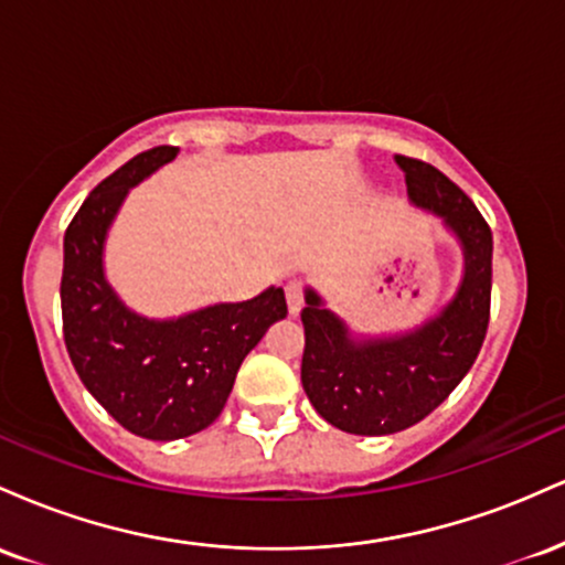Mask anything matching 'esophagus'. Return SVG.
Listing matches in <instances>:
<instances>
[{
	"label": "esophagus",
	"instance_id": "34e87169",
	"mask_svg": "<svg viewBox=\"0 0 565 565\" xmlns=\"http://www.w3.org/2000/svg\"><path fill=\"white\" fill-rule=\"evenodd\" d=\"M284 295H287V305H289V313L297 316L302 310V287L297 281H289L284 287Z\"/></svg>",
	"mask_w": 565,
	"mask_h": 565
}]
</instances>
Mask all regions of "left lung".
<instances>
[{
  "label": "left lung",
  "mask_w": 565,
  "mask_h": 565,
  "mask_svg": "<svg viewBox=\"0 0 565 565\" xmlns=\"http://www.w3.org/2000/svg\"><path fill=\"white\" fill-rule=\"evenodd\" d=\"M406 191L457 233L465 278L438 319L391 340L353 342L313 291L305 295L302 387L329 425L353 436H391L425 419L462 382L491 316V228L468 193L423 159L395 153Z\"/></svg>",
  "instance_id": "left-lung-1"
}]
</instances>
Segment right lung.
<instances>
[{"label":"right lung","instance_id":"add662e5","mask_svg":"<svg viewBox=\"0 0 565 565\" xmlns=\"http://www.w3.org/2000/svg\"><path fill=\"white\" fill-rule=\"evenodd\" d=\"M174 157V146H157L129 159L93 188L63 238L61 310L71 364L116 423L148 440L185 438L215 423L246 353L287 316L276 287L178 321L140 319L116 300L103 278V238L129 188Z\"/></svg>","mask_w":565,"mask_h":565}]
</instances>
